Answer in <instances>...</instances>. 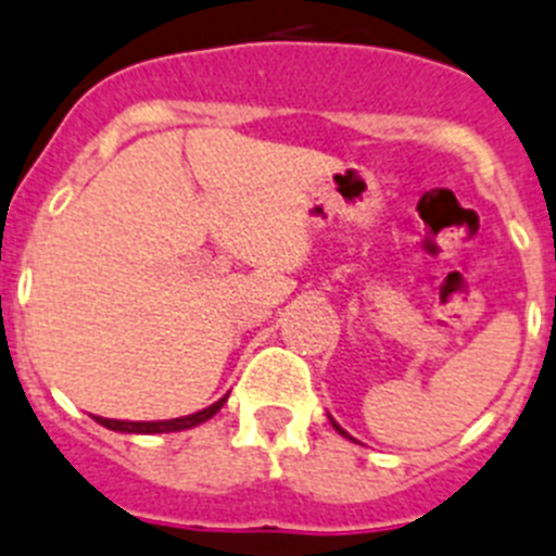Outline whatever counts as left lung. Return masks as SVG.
<instances>
[{
  "mask_svg": "<svg viewBox=\"0 0 556 556\" xmlns=\"http://www.w3.org/2000/svg\"><path fill=\"white\" fill-rule=\"evenodd\" d=\"M331 425H334V430H337V433H340V435H345V439H351V435H349V433H345V430H343V427H340V425H337V421H334V419H331Z\"/></svg>",
  "mask_w": 556,
  "mask_h": 556,
  "instance_id": "left-lung-1",
  "label": "left lung"
}]
</instances>
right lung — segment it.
<instances>
[{"mask_svg": "<svg viewBox=\"0 0 556 556\" xmlns=\"http://www.w3.org/2000/svg\"><path fill=\"white\" fill-rule=\"evenodd\" d=\"M225 402L227 396L219 402H213V405L205 407V410H197V414L191 416L168 419V421H117V419H103V416H94V419H98V425L109 427V430H117V433H177V430H188V427H197L202 425V421L211 419V416H216Z\"/></svg>", "mask_w": 556, "mask_h": 556, "instance_id": "obj_1", "label": "right lung"}]
</instances>
